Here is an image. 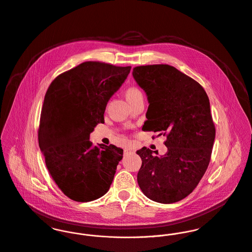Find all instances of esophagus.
I'll list each match as a JSON object with an SVG mask.
<instances>
[{
	"label": "esophagus",
	"instance_id": "1",
	"mask_svg": "<svg viewBox=\"0 0 252 252\" xmlns=\"http://www.w3.org/2000/svg\"><path fill=\"white\" fill-rule=\"evenodd\" d=\"M132 153H134L133 149H126V150H125V154H132Z\"/></svg>",
	"mask_w": 252,
	"mask_h": 252
}]
</instances>
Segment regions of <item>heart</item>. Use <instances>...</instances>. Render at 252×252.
Instances as JSON below:
<instances>
[{"mask_svg":"<svg viewBox=\"0 0 252 252\" xmlns=\"http://www.w3.org/2000/svg\"><path fill=\"white\" fill-rule=\"evenodd\" d=\"M124 95L126 97V99L127 100V102L131 105L133 102L137 101L138 99L143 98V94L142 91L139 88L135 87V86H130L127 87L125 91H124Z\"/></svg>","mask_w":252,"mask_h":252,"instance_id":"heart-1","label":"heart"}]
</instances>
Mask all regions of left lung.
I'll return each instance as SVG.
<instances>
[{"label": "left lung", "mask_w": 252, "mask_h": 252, "mask_svg": "<svg viewBox=\"0 0 252 252\" xmlns=\"http://www.w3.org/2000/svg\"><path fill=\"white\" fill-rule=\"evenodd\" d=\"M132 75L148 96L144 130L165 135L167 153L143 147L137 182L153 201L171 204L189 195L209 166L216 137L204 88L169 64L140 65Z\"/></svg>", "instance_id": "obj_1"}]
</instances>
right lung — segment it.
I'll list each match as a JSON object with an SVG mask.
<instances>
[{
    "label": "right lung",
    "mask_w": 252,
    "mask_h": 252,
    "mask_svg": "<svg viewBox=\"0 0 252 252\" xmlns=\"http://www.w3.org/2000/svg\"><path fill=\"white\" fill-rule=\"evenodd\" d=\"M130 68L85 62L58 75L47 89L38 145L53 181L73 201H93L109 190L124 150L93 146L90 134L104 123L107 102Z\"/></svg>",
    "instance_id": "1"
}]
</instances>
